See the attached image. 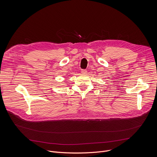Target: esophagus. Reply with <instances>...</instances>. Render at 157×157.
Instances as JSON below:
<instances>
[{
    "label": "esophagus",
    "instance_id": "esophagus-1",
    "mask_svg": "<svg viewBox=\"0 0 157 157\" xmlns=\"http://www.w3.org/2000/svg\"><path fill=\"white\" fill-rule=\"evenodd\" d=\"M81 73H82V74H86V73H87V70H81Z\"/></svg>",
    "mask_w": 157,
    "mask_h": 157
}]
</instances>
